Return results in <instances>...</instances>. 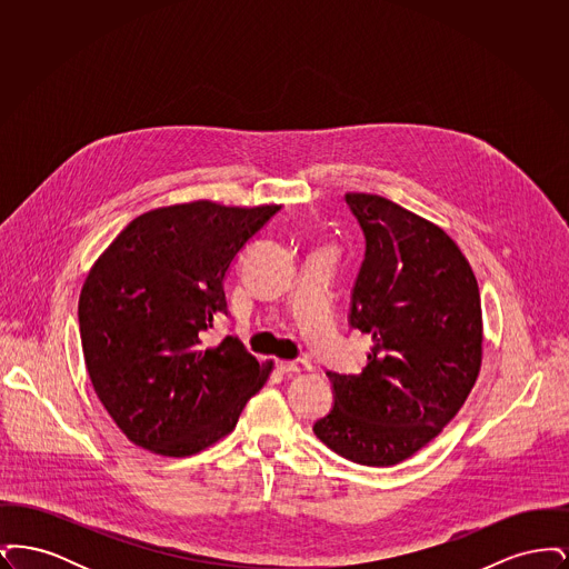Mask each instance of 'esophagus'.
Segmentation results:
<instances>
[{"mask_svg":"<svg viewBox=\"0 0 569 569\" xmlns=\"http://www.w3.org/2000/svg\"><path fill=\"white\" fill-rule=\"evenodd\" d=\"M277 367L288 373V376H300V373H307L311 371V365L307 360H279Z\"/></svg>","mask_w":569,"mask_h":569,"instance_id":"esophagus-1","label":"esophagus"}]
</instances>
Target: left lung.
I'll list each match as a JSON object with an SVG mask.
<instances>
[{"label": "left lung", "mask_w": 569, "mask_h": 569, "mask_svg": "<svg viewBox=\"0 0 569 569\" xmlns=\"http://www.w3.org/2000/svg\"><path fill=\"white\" fill-rule=\"evenodd\" d=\"M365 237L350 328L371 337L362 373L326 371L332 409L313 433L343 459L388 467L457 416L482 362L473 271L431 221L371 193H346Z\"/></svg>", "instance_id": "left-lung-1"}]
</instances>
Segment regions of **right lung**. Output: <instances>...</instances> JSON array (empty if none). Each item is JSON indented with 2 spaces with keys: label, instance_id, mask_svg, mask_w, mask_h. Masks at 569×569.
<instances>
[{
  "label": "right lung",
  "instance_id": "add662e5",
  "mask_svg": "<svg viewBox=\"0 0 569 569\" xmlns=\"http://www.w3.org/2000/svg\"><path fill=\"white\" fill-rule=\"evenodd\" d=\"M279 207L237 209L209 200L136 217L96 262L79 300L89 378L136 446L190 457L230 433L264 386L237 337L207 348L228 316L223 279Z\"/></svg>",
  "mask_w": 569,
  "mask_h": 569
}]
</instances>
